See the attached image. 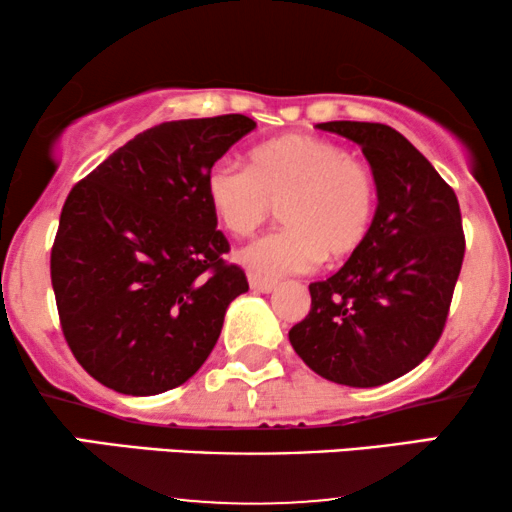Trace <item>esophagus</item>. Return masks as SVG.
<instances>
[{
  "label": "esophagus",
  "instance_id": "esophagus-1",
  "mask_svg": "<svg viewBox=\"0 0 512 512\" xmlns=\"http://www.w3.org/2000/svg\"><path fill=\"white\" fill-rule=\"evenodd\" d=\"M249 286H251V291H256V293H272L275 291L277 282H272V279H263L258 275H249Z\"/></svg>",
  "mask_w": 512,
  "mask_h": 512
}]
</instances>
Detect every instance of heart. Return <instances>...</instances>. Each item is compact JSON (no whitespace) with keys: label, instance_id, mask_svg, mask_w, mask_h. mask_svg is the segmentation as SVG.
<instances>
[{"label":"heart","instance_id":"b5f03b06","mask_svg":"<svg viewBox=\"0 0 512 512\" xmlns=\"http://www.w3.org/2000/svg\"><path fill=\"white\" fill-rule=\"evenodd\" d=\"M209 207L235 237L254 235L279 207L284 230L240 254L258 275L303 272L345 261L366 242L375 214L368 170L342 146L312 135H284L251 149L244 167L219 163L205 179Z\"/></svg>","mask_w":512,"mask_h":512}]
</instances>
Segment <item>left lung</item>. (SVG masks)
<instances>
[{
    "instance_id": "1",
    "label": "left lung",
    "mask_w": 512,
    "mask_h": 512,
    "mask_svg": "<svg viewBox=\"0 0 512 512\" xmlns=\"http://www.w3.org/2000/svg\"><path fill=\"white\" fill-rule=\"evenodd\" d=\"M319 130L359 144L377 207L363 247L310 284V314L289 331L314 373L345 387H380L419 366L443 333L464 261L457 195L401 132L331 121Z\"/></svg>"
}]
</instances>
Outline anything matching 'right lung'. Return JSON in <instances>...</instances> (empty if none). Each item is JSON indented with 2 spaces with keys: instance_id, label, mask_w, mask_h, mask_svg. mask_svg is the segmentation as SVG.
Masks as SVG:
<instances>
[{
  "instance_id": "1",
  "label": "right lung",
  "mask_w": 512,
  "mask_h": 512,
  "mask_svg": "<svg viewBox=\"0 0 512 512\" xmlns=\"http://www.w3.org/2000/svg\"><path fill=\"white\" fill-rule=\"evenodd\" d=\"M256 128L242 114L139 132L67 195L51 251L62 333L104 387L156 396L198 373L228 305L249 291L223 263L205 179Z\"/></svg>"
}]
</instances>
